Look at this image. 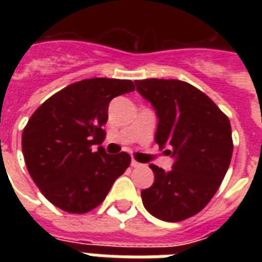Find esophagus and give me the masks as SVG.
I'll use <instances>...</instances> for the list:
<instances>
[{
    "label": "esophagus",
    "mask_w": 262,
    "mask_h": 262,
    "mask_svg": "<svg viewBox=\"0 0 262 262\" xmlns=\"http://www.w3.org/2000/svg\"><path fill=\"white\" fill-rule=\"evenodd\" d=\"M140 163L139 161H136V160H132V167H140Z\"/></svg>",
    "instance_id": "obj_1"
}]
</instances>
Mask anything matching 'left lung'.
<instances>
[{"mask_svg":"<svg viewBox=\"0 0 262 262\" xmlns=\"http://www.w3.org/2000/svg\"><path fill=\"white\" fill-rule=\"evenodd\" d=\"M159 116L156 143L176 161L164 171L150 164L153 185L142 191L144 208L164 222L199 213L225 178L233 154L230 120L196 86L180 80L135 81Z\"/></svg>","mask_w":262,"mask_h":262,"instance_id":"8db88e82","label":"left lung"}]
</instances>
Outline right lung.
I'll use <instances>...</instances> for the list:
<instances>
[{"label": "right lung", "instance_id": "obj_1", "mask_svg": "<svg viewBox=\"0 0 262 262\" xmlns=\"http://www.w3.org/2000/svg\"><path fill=\"white\" fill-rule=\"evenodd\" d=\"M135 91L130 80L88 78L70 84L33 112L22 132V153L33 182L49 202L69 213H86L103 202L130 165L125 151L106 154L109 102Z\"/></svg>", "mask_w": 262, "mask_h": 262}]
</instances>
